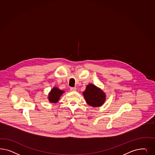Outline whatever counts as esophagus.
<instances>
[{"instance_id":"obj_1","label":"esophagus","mask_w":155,"mask_h":155,"mask_svg":"<svg viewBox=\"0 0 155 155\" xmlns=\"http://www.w3.org/2000/svg\"><path fill=\"white\" fill-rule=\"evenodd\" d=\"M76 88H75V87H71V88H70V91H76Z\"/></svg>"}]
</instances>
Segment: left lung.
Returning a JSON list of instances; mask_svg holds the SVG:
<instances>
[{
    "instance_id": "8db88e82",
    "label": "left lung",
    "mask_w": 155,
    "mask_h": 155,
    "mask_svg": "<svg viewBox=\"0 0 155 155\" xmlns=\"http://www.w3.org/2000/svg\"><path fill=\"white\" fill-rule=\"evenodd\" d=\"M83 95L87 103L92 107L102 106L106 100L105 92L101 88L92 84H89L86 86Z\"/></svg>"
}]
</instances>
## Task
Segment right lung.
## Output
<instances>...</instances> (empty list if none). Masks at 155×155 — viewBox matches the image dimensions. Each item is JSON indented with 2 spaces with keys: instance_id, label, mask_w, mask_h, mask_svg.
Here are the masks:
<instances>
[{
  "instance_id": "add662e5",
  "label": "right lung",
  "mask_w": 155,
  "mask_h": 155,
  "mask_svg": "<svg viewBox=\"0 0 155 155\" xmlns=\"http://www.w3.org/2000/svg\"><path fill=\"white\" fill-rule=\"evenodd\" d=\"M64 91L61 90L56 87L51 90L48 95V99L51 103H56L60 99V96L64 93Z\"/></svg>"
}]
</instances>
